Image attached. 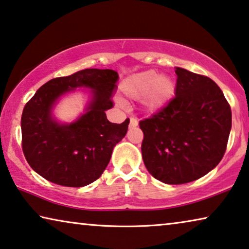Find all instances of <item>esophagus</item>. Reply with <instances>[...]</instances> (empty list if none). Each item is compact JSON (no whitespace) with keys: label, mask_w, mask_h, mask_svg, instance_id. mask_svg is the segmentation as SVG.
Instances as JSON below:
<instances>
[{"label":"esophagus","mask_w":249,"mask_h":249,"mask_svg":"<svg viewBox=\"0 0 249 249\" xmlns=\"http://www.w3.org/2000/svg\"><path fill=\"white\" fill-rule=\"evenodd\" d=\"M138 125H139L138 120L134 117H131V120H129V127H136Z\"/></svg>","instance_id":"esophagus-1"}]
</instances>
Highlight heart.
Listing matches in <instances>:
<instances>
[{
	"label": "heart",
	"instance_id": "b5f03b06",
	"mask_svg": "<svg viewBox=\"0 0 249 249\" xmlns=\"http://www.w3.org/2000/svg\"><path fill=\"white\" fill-rule=\"evenodd\" d=\"M122 91L129 98L140 99L148 110H158L170 99L175 83L169 76L159 75L155 70L136 73L122 82Z\"/></svg>",
	"mask_w": 249,
	"mask_h": 249
}]
</instances>
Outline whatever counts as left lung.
<instances>
[{
  "mask_svg": "<svg viewBox=\"0 0 249 249\" xmlns=\"http://www.w3.org/2000/svg\"><path fill=\"white\" fill-rule=\"evenodd\" d=\"M175 72V97L139 125L146 169L162 183L180 185L203 177L223 158L231 108L213 80L180 68Z\"/></svg>",
  "mask_w": 249,
  "mask_h": 249,
  "instance_id": "left-lung-1",
  "label": "left lung"
}]
</instances>
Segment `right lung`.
I'll return each instance as SVG.
<instances>
[{
  "label": "right lung",
  "mask_w": 249,
  "mask_h": 249,
  "mask_svg": "<svg viewBox=\"0 0 249 249\" xmlns=\"http://www.w3.org/2000/svg\"><path fill=\"white\" fill-rule=\"evenodd\" d=\"M118 80L113 70L86 69L52 79L28 101L21 116L23 155L45 179L68 187H82L97 180L109 162L114 146L124 138L129 120L110 123L105 110L114 106ZM78 86L93 90V100L74 124L59 125L50 109L58 98Z\"/></svg>",
  "instance_id": "obj_1"
}]
</instances>
